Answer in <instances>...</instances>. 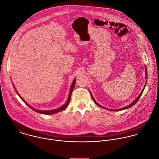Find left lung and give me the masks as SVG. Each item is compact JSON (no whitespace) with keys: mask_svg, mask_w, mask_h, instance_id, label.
Instances as JSON below:
<instances>
[{"mask_svg":"<svg viewBox=\"0 0 159 159\" xmlns=\"http://www.w3.org/2000/svg\"><path fill=\"white\" fill-rule=\"evenodd\" d=\"M146 67V66H145ZM146 72H145V73H146V80H147V79H148V71H147V68L146 67ZM146 84H145V86H144V89H143V90H142V92H141V93L139 94V95L136 98V99L132 102V103H131L129 105H128L127 106H125V107H122V108H121V109H116V110H114V109H107V108H106V107H103V106H101L100 104H99L98 103H97V102L95 100V99L93 98V96H92V93L90 92V94H91V96H92V99H93V101L95 102V103L96 104H97L98 106H99V107H102V108H104V109H107V110H109V111H122V110H124V109H128V108H129V107H132L133 105H134L136 103V102L138 101V99L140 98V97H141V96L142 95V93H143V91H144V89H145V87H146Z\"/></svg>","mask_w":159,"mask_h":159,"instance_id":"obj_1","label":"left lung"}]
</instances>
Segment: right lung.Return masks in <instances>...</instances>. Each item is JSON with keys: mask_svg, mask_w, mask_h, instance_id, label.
Wrapping results in <instances>:
<instances>
[{"mask_svg": "<svg viewBox=\"0 0 159 159\" xmlns=\"http://www.w3.org/2000/svg\"><path fill=\"white\" fill-rule=\"evenodd\" d=\"M75 79H74V80H73V82H72V85H71V87H70V92H69V97H68V98H67V101L66 102V103L64 104L63 106H61V107H58V109H53V110H49V111H40V110H37V109H34V108H33L32 106H30V104H28L20 96V95L18 93V92H16V89H15V87H14V85H13V87H14V89H15V91H16V92L17 93V94H18V95L19 96L20 98H21V99L25 102V103L26 104H27L31 109H32V110H34V111H35V112H38V113H40V114H46V115H52V114H55V113H57V112H60V111H63L64 109H65L66 107H67V106H68V104H69V101H70V98H71V94H72V91H73V89H74V86H75Z\"/></svg>", "mask_w": 159, "mask_h": 159, "instance_id": "1", "label": "right lung"}]
</instances>
